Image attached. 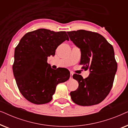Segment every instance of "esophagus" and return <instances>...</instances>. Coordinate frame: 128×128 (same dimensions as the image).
<instances>
[{
  "label": "esophagus",
  "mask_w": 128,
  "mask_h": 128,
  "mask_svg": "<svg viewBox=\"0 0 128 128\" xmlns=\"http://www.w3.org/2000/svg\"><path fill=\"white\" fill-rule=\"evenodd\" d=\"M73 74V73L72 72H70V78H72Z\"/></svg>",
  "instance_id": "esophagus-1"
}]
</instances>
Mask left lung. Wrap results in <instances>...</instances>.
<instances>
[{"label":"left lung","mask_w":128,"mask_h":128,"mask_svg":"<svg viewBox=\"0 0 128 128\" xmlns=\"http://www.w3.org/2000/svg\"><path fill=\"white\" fill-rule=\"evenodd\" d=\"M67 33L70 40L80 48L82 68L90 72L85 78L80 74H73L78 87L70 92L71 98L82 106L99 104L109 94L117 70L113 46L97 32L80 30Z\"/></svg>","instance_id":"left-lung-1"}]
</instances>
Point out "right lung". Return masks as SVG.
Here are the masks:
<instances>
[{
  "label": "right lung",
  "mask_w": 128,
  "mask_h": 128,
  "mask_svg": "<svg viewBox=\"0 0 128 128\" xmlns=\"http://www.w3.org/2000/svg\"><path fill=\"white\" fill-rule=\"evenodd\" d=\"M69 41L65 31L40 28L26 34L14 50L13 71L17 87L24 97L35 104L50 102L58 84L67 81V69H52L48 57L57 47Z\"/></svg>",
  "instance_id": "add662e5"
}]
</instances>
